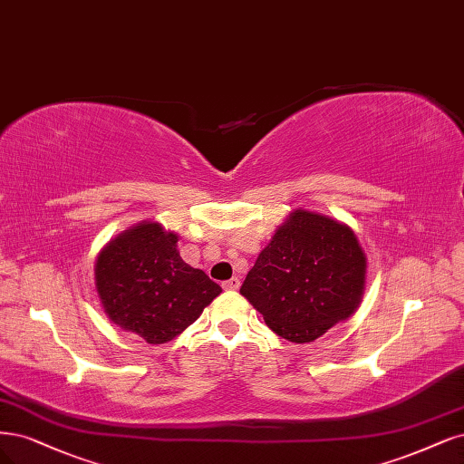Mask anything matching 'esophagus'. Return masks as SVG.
<instances>
[{"label":"esophagus","mask_w":464,"mask_h":464,"mask_svg":"<svg viewBox=\"0 0 464 464\" xmlns=\"http://www.w3.org/2000/svg\"><path fill=\"white\" fill-rule=\"evenodd\" d=\"M222 287H225L227 292H236L237 287H239V280L234 276V278H230V280H227V282H222Z\"/></svg>","instance_id":"esophagus-1"}]
</instances>
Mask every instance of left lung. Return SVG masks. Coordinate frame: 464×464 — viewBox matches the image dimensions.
Masks as SVG:
<instances>
[{
	"mask_svg": "<svg viewBox=\"0 0 464 464\" xmlns=\"http://www.w3.org/2000/svg\"><path fill=\"white\" fill-rule=\"evenodd\" d=\"M364 287L366 255L355 232L342 220L294 209L239 294L284 340L309 343L359 309Z\"/></svg>",
	"mask_w": 464,
	"mask_h": 464,
	"instance_id": "8db88e82",
	"label": "left lung"
}]
</instances>
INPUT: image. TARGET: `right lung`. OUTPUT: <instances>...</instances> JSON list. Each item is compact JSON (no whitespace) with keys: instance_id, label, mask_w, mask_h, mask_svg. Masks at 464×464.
Returning a JSON list of instances; mask_svg holds the SVG:
<instances>
[{"instance_id":"obj_1","label":"right lung","mask_w":464,"mask_h":464,"mask_svg":"<svg viewBox=\"0 0 464 464\" xmlns=\"http://www.w3.org/2000/svg\"><path fill=\"white\" fill-rule=\"evenodd\" d=\"M95 292L105 314L148 343L182 334L222 287L182 261L179 234L141 220L102 247L93 265Z\"/></svg>"}]
</instances>
